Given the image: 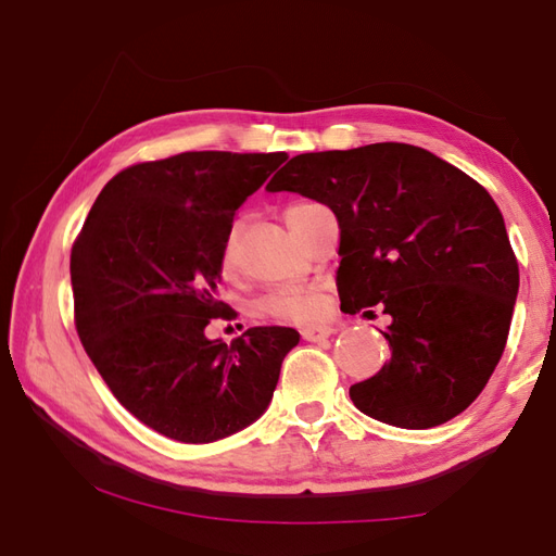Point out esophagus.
Here are the masks:
<instances>
[{
  "label": "esophagus",
  "instance_id": "1",
  "mask_svg": "<svg viewBox=\"0 0 556 556\" xmlns=\"http://www.w3.org/2000/svg\"><path fill=\"white\" fill-rule=\"evenodd\" d=\"M301 334L305 341H325L327 337L334 334V327L329 325H308L301 329Z\"/></svg>",
  "mask_w": 556,
  "mask_h": 556
}]
</instances>
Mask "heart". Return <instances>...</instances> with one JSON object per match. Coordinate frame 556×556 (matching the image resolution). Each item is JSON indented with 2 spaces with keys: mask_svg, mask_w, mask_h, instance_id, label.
Masks as SVG:
<instances>
[{
  "mask_svg": "<svg viewBox=\"0 0 556 556\" xmlns=\"http://www.w3.org/2000/svg\"><path fill=\"white\" fill-rule=\"evenodd\" d=\"M311 203H296L287 210V217H291L293 212L303 210ZM236 265V231H229L227 239H224L222 245V267L231 271ZM260 311L271 315V317H281V320H313V317L320 315L323 311V296L317 289H303V287H281L277 291L267 293V296L260 301Z\"/></svg>",
  "mask_w": 556,
  "mask_h": 556,
  "instance_id": "heart-1",
  "label": "heart"
}]
</instances>
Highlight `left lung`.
<instances>
[{"mask_svg": "<svg viewBox=\"0 0 556 556\" xmlns=\"http://www.w3.org/2000/svg\"><path fill=\"white\" fill-rule=\"evenodd\" d=\"M327 205L341 239V311L392 317L382 370L349 389L394 428H434L485 389L509 337L518 263L478 181L406 143L305 152L267 184Z\"/></svg>", "mask_w": 556, "mask_h": 556, "instance_id": "left-lung-1", "label": "left lung"}]
</instances>
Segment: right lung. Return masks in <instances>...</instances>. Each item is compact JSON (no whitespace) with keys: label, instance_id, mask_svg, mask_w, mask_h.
<instances>
[{"label":"right lung","instance_id":"right-lung-1","mask_svg":"<svg viewBox=\"0 0 556 556\" xmlns=\"http://www.w3.org/2000/svg\"><path fill=\"white\" fill-rule=\"evenodd\" d=\"M287 152H181L134 164L102 188L71 248L76 329L119 404L186 444L217 442L267 410L291 327L207 339L222 245L248 195Z\"/></svg>","mask_w":556,"mask_h":556}]
</instances>
